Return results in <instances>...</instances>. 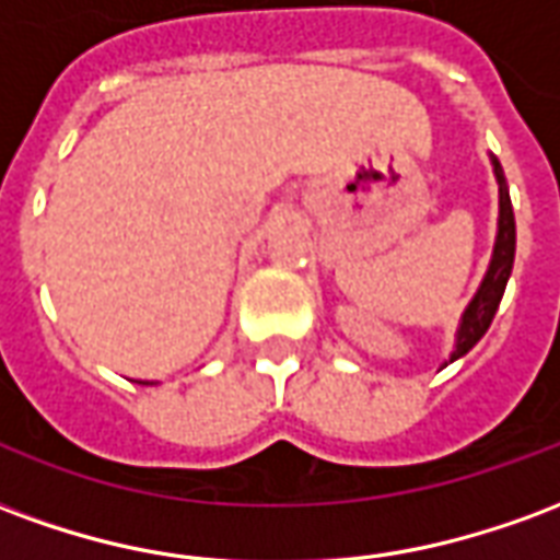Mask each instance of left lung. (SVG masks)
I'll list each match as a JSON object with an SVG mask.
<instances>
[{
  "instance_id": "8db88e82",
  "label": "left lung",
  "mask_w": 560,
  "mask_h": 560,
  "mask_svg": "<svg viewBox=\"0 0 560 560\" xmlns=\"http://www.w3.org/2000/svg\"><path fill=\"white\" fill-rule=\"evenodd\" d=\"M494 179H498V236H494L492 264L486 269L480 291L474 293V300L462 315L456 332V351L450 353V363L465 357V353L486 336V329L492 324L494 312L504 296L506 279L513 272V257H516V219H513V203H510V191H506V179L501 164L492 159Z\"/></svg>"
}]
</instances>
